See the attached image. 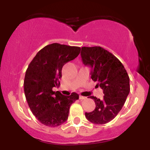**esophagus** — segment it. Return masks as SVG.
Wrapping results in <instances>:
<instances>
[{
    "label": "esophagus",
    "instance_id": "obj_1",
    "mask_svg": "<svg viewBox=\"0 0 150 150\" xmlns=\"http://www.w3.org/2000/svg\"><path fill=\"white\" fill-rule=\"evenodd\" d=\"M79 98H80V99H81V100H84V99H87V97H83V96H81V95H80Z\"/></svg>",
    "mask_w": 150,
    "mask_h": 150
}]
</instances>
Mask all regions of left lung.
I'll use <instances>...</instances> for the list:
<instances>
[{"instance_id":"1","label":"left lung","mask_w":150,"mask_h":150,"mask_svg":"<svg viewBox=\"0 0 150 150\" xmlns=\"http://www.w3.org/2000/svg\"><path fill=\"white\" fill-rule=\"evenodd\" d=\"M83 64L91 68V78L103 89L104 96L94 99L95 109L85 113L87 119L95 124H105L117 116L130 92V78L121 62L100 46L82 47Z\"/></svg>"}]
</instances>
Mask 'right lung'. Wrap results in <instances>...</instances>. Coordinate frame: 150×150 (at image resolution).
<instances>
[{
    "mask_svg": "<svg viewBox=\"0 0 150 150\" xmlns=\"http://www.w3.org/2000/svg\"><path fill=\"white\" fill-rule=\"evenodd\" d=\"M80 48L53 43L37 53L26 70L24 90L31 111L42 124L57 127L66 121L77 93L65 96L53 92L60 85L62 68L80 54Z\"/></svg>",
    "mask_w": 150,
    "mask_h": 150,
    "instance_id": "1",
    "label": "right lung"
}]
</instances>
